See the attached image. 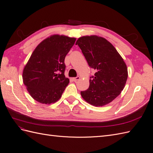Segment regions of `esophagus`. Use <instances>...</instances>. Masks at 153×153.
Returning a JSON list of instances; mask_svg holds the SVG:
<instances>
[{
    "mask_svg": "<svg viewBox=\"0 0 153 153\" xmlns=\"http://www.w3.org/2000/svg\"><path fill=\"white\" fill-rule=\"evenodd\" d=\"M80 76H76V77L73 78V80L74 82H76L77 80H80Z\"/></svg>",
    "mask_w": 153,
    "mask_h": 153,
    "instance_id": "1",
    "label": "esophagus"
}]
</instances>
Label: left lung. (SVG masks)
<instances>
[{
  "label": "left lung",
  "instance_id": "left-lung-1",
  "mask_svg": "<svg viewBox=\"0 0 153 153\" xmlns=\"http://www.w3.org/2000/svg\"><path fill=\"white\" fill-rule=\"evenodd\" d=\"M89 66L96 70L91 77L88 89L81 91L86 102L95 106L107 105L117 98L124 88L128 68L123 59L108 41L96 35L78 39Z\"/></svg>",
  "mask_w": 153,
  "mask_h": 153
}]
</instances>
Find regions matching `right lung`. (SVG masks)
Wrapping results in <instances>:
<instances>
[{
  "instance_id": "1",
  "label": "right lung",
  "mask_w": 153,
  "mask_h": 153,
  "mask_svg": "<svg viewBox=\"0 0 153 153\" xmlns=\"http://www.w3.org/2000/svg\"><path fill=\"white\" fill-rule=\"evenodd\" d=\"M75 41V38L52 35L32 52L22 78L27 91L39 103L50 105L61 98L69 82L64 75V59Z\"/></svg>"
}]
</instances>
